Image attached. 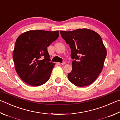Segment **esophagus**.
Segmentation results:
<instances>
[{
	"label": "esophagus",
	"instance_id": "1",
	"mask_svg": "<svg viewBox=\"0 0 120 120\" xmlns=\"http://www.w3.org/2000/svg\"><path fill=\"white\" fill-rule=\"evenodd\" d=\"M58 64L59 65V66H62V65H64L65 64V62H62V63H61V62H58Z\"/></svg>",
	"mask_w": 120,
	"mask_h": 120
}]
</instances>
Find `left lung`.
I'll return each instance as SVG.
<instances>
[{
    "label": "left lung",
    "mask_w": 120,
    "mask_h": 120,
    "mask_svg": "<svg viewBox=\"0 0 120 120\" xmlns=\"http://www.w3.org/2000/svg\"><path fill=\"white\" fill-rule=\"evenodd\" d=\"M63 39L69 45L72 69L68 78L78 87L92 84L103 69L107 52L102 39L93 30L79 28L60 31Z\"/></svg>",
    "instance_id": "obj_1"
}]
</instances>
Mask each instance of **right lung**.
Masks as SVG:
<instances>
[{
  "mask_svg": "<svg viewBox=\"0 0 120 120\" xmlns=\"http://www.w3.org/2000/svg\"><path fill=\"white\" fill-rule=\"evenodd\" d=\"M59 37V31L31 30L16 41L13 58L22 80L32 86H41L49 79L55 64L50 62L47 48Z\"/></svg>",
  "mask_w": 120,
  "mask_h": 120,
  "instance_id": "right-lung-1",
  "label": "right lung"
}]
</instances>
